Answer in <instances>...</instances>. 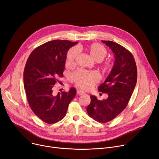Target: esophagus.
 I'll use <instances>...</instances> for the list:
<instances>
[{
  "label": "esophagus",
  "mask_w": 159,
  "mask_h": 159,
  "mask_svg": "<svg viewBox=\"0 0 159 159\" xmlns=\"http://www.w3.org/2000/svg\"><path fill=\"white\" fill-rule=\"evenodd\" d=\"M77 95H83V94H84L85 93H84L83 91H81V90L78 89V90L77 91Z\"/></svg>",
  "instance_id": "obj_1"
}]
</instances>
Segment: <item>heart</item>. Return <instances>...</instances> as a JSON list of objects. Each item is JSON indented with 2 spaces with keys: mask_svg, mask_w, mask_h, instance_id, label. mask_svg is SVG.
Returning a JSON list of instances; mask_svg holds the SVG:
<instances>
[{
  "mask_svg": "<svg viewBox=\"0 0 159 159\" xmlns=\"http://www.w3.org/2000/svg\"><path fill=\"white\" fill-rule=\"evenodd\" d=\"M78 49L77 48L71 49L66 56V64L71 65L74 63L77 57ZM89 53L96 61H101L107 55V50L102 44L94 43L89 47ZM106 66H109L110 64L106 62ZM72 80L75 84L84 89H89L93 87L99 80V76L95 71H88L84 70H78L72 75Z\"/></svg>",
  "mask_w": 159,
  "mask_h": 159,
  "instance_id": "b5f03b06",
  "label": "heart"
}]
</instances>
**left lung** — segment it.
I'll return each instance as SVG.
<instances>
[{
	"label": "left lung",
	"mask_w": 159,
	"mask_h": 159,
	"mask_svg": "<svg viewBox=\"0 0 159 159\" xmlns=\"http://www.w3.org/2000/svg\"><path fill=\"white\" fill-rule=\"evenodd\" d=\"M102 42L112 50L115 59L110 73L98 88L108 97L100 101L91 95L86 110L95 120L106 123L115 119L127 106L136 86L137 70L134 57L127 49L113 41Z\"/></svg>",
	"instance_id": "1"
}]
</instances>
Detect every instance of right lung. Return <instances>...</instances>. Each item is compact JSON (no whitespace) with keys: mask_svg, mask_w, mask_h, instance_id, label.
Returning a JSON list of instances; mask_svg holds the SVG:
<instances>
[{"mask_svg":"<svg viewBox=\"0 0 159 159\" xmlns=\"http://www.w3.org/2000/svg\"><path fill=\"white\" fill-rule=\"evenodd\" d=\"M78 42L55 40L36 48L29 56L24 70V87L33 112L43 121L53 124L66 115L76 95V89L53 93L58 77L63 76L68 50Z\"/></svg>","mask_w":159,"mask_h":159,"instance_id":"obj_1","label":"right lung"}]
</instances>
